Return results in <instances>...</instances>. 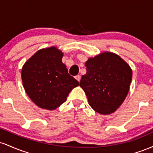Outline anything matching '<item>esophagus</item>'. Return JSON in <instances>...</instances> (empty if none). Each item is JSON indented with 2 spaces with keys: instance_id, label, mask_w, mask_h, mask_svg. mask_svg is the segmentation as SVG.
<instances>
[{
  "instance_id": "1",
  "label": "esophagus",
  "mask_w": 153,
  "mask_h": 153,
  "mask_svg": "<svg viewBox=\"0 0 153 153\" xmlns=\"http://www.w3.org/2000/svg\"><path fill=\"white\" fill-rule=\"evenodd\" d=\"M75 79H76L77 80H78V82H80V78H81V77H80V75H76V76H75Z\"/></svg>"
}]
</instances>
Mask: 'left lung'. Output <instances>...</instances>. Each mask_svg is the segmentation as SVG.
Returning <instances> with one entry per match:
<instances>
[{
    "label": "left lung",
    "mask_w": 153,
    "mask_h": 153,
    "mask_svg": "<svg viewBox=\"0 0 153 153\" xmlns=\"http://www.w3.org/2000/svg\"><path fill=\"white\" fill-rule=\"evenodd\" d=\"M80 86L95 111L114 113L127 97L132 78L130 66L117 54L104 52L85 62Z\"/></svg>",
    "instance_id": "obj_1"
}]
</instances>
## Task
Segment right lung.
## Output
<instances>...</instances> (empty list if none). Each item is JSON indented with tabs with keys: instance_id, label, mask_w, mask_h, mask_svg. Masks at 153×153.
I'll return each instance as SVG.
<instances>
[{
	"instance_id": "obj_1",
	"label": "right lung",
	"mask_w": 153,
	"mask_h": 153,
	"mask_svg": "<svg viewBox=\"0 0 153 153\" xmlns=\"http://www.w3.org/2000/svg\"><path fill=\"white\" fill-rule=\"evenodd\" d=\"M63 53L56 47L38 50L23 65L22 79L26 94L36 106L56 109L79 85L63 64Z\"/></svg>"
}]
</instances>
